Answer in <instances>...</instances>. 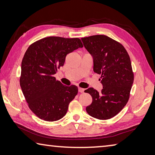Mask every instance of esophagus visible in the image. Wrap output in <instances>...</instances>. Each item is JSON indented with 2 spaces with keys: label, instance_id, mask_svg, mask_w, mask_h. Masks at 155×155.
<instances>
[{
  "label": "esophagus",
  "instance_id": "1",
  "mask_svg": "<svg viewBox=\"0 0 155 155\" xmlns=\"http://www.w3.org/2000/svg\"><path fill=\"white\" fill-rule=\"evenodd\" d=\"M78 92L83 93L84 92V89L81 88V87H78Z\"/></svg>",
  "mask_w": 155,
  "mask_h": 155
}]
</instances>
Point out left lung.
Listing matches in <instances>:
<instances>
[{
	"instance_id": "1",
	"label": "left lung",
	"mask_w": 155,
	"mask_h": 155,
	"mask_svg": "<svg viewBox=\"0 0 155 155\" xmlns=\"http://www.w3.org/2000/svg\"><path fill=\"white\" fill-rule=\"evenodd\" d=\"M94 58V71L101 75V92L85 90L92 97L87 114L98 120L111 119L124 108L130 97L134 74L127 50L118 41L104 35L81 38Z\"/></svg>"
}]
</instances>
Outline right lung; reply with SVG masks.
I'll use <instances>...</instances> for the list:
<instances>
[{"label": "right lung", "instance_id": "1", "mask_svg": "<svg viewBox=\"0 0 155 155\" xmlns=\"http://www.w3.org/2000/svg\"><path fill=\"white\" fill-rule=\"evenodd\" d=\"M83 46L79 38L52 36L31 44L25 52L20 85L28 107L39 118L53 122L66 114L78 87L62 85L54 75L67 54Z\"/></svg>", "mask_w": 155, "mask_h": 155}]
</instances>
